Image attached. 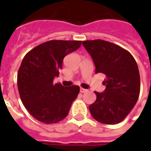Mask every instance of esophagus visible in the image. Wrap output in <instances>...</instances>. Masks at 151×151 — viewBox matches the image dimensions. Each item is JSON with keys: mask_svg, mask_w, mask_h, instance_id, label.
I'll use <instances>...</instances> for the list:
<instances>
[{"mask_svg": "<svg viewBox=\"0 0 151 151\" xmlns=\"http://www.w3.org/2000/svg\"><path fill=\"white\" fill-rule=\"evenodd\" d=\"M87 91V90H86V89L84 88H80V92L81 93H85V92Z\"/></svg>", "mask_w": 151, "mask_h": 151, "instance_id": "1", "label": "esophagus"}]
</instances>
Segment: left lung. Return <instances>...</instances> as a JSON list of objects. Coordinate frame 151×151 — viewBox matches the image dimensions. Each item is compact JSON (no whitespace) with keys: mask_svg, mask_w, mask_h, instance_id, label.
Wrapping results in <instances>:
<instances>
[{"mask_svg":"<svg viewBox=\"0 0 151 151\" xmlns=\"http://www.w3.org/2000/svg\"><path fill=\"white\" fill-rule=\"evenodd\" d=\"M82 44L93 59L95 73L106 75L103 93L95 91L96 100L89 106L93 118L106 124L121 122L136 104L140 94V74L133 56L115 43L102 40Z\"/></svg>","mask_w":151,"mask_h":151,"instance_id":"obj_1","label":"left lung"}]
</instances>
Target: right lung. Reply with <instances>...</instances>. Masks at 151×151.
I'll return each instance as SVG.
<instances>
[{"mask_svg": "<svg viewBox=\"0 0 151 151\" xmlns=\"http://www.w3.org/2000/svg\"><path fill=\"white\" fill-rule=\"evenodd\" d=\"M82 41L50 40L31 50L18 73V88L22 104L35 119L55 124L65 119L79 94L78 86L65 87L53 83L66 55L78 49Z\"/></svg>", "mask_w": 151, "mask_h": 151, "instance_id": "add662e5", "label": "right lung"}]
</instances>
